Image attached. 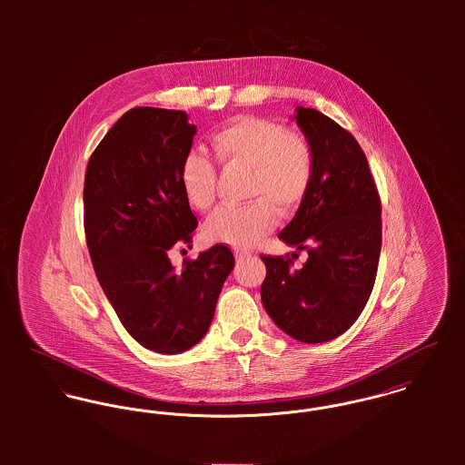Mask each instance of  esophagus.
I'll return each mask as SVG.
<instances>
[{
	"instance_id": "34e87169",
	"label": "esophagus",
	"mask_w": 465,
	"mask_h": 465,
	"mask_svg": "<svg viewBox=\"0 0 465 465\" xmlns=\"http://www.w3.org/2000/svg\"><path fill=\"white\" fill-rule=\"evenodd\" d=\"M234 256H236V260H249L252 254L249 251H236Z\"/></svg>"
}]
</instances>
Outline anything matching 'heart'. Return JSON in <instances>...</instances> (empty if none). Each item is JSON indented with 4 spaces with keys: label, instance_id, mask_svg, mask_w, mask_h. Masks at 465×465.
<instances>
[{
    "label": "heart",
    "instance_id": "b5f03b06",
    "mask_svg": "<svg viewBox=\"0 0 465 465\" xmlns=\"http://www.w3.org/2000/svg\"><path fill=\"white\" fill-rule=\"evenodd\" d=\"M214 157L227 166L252 170L247 205H223L203 225V236L214 243L247 249L277 223V211L290 213L308 197L317 155L312 139L281 122L243 116L211 137ZM216 164L202 152H190L181 164V184L188 202L200 211L216 199Z\"/></svg>",
    "mask_w": 465,
    "mask_h": 465
}]
</instances>
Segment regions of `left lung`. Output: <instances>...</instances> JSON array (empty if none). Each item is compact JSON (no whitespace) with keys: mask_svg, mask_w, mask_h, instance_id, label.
Masks as SVG:
<instances>
[{"mask_svg":"<svg viewBox=\"0 0 465 465\" xmlns=\"http://www.w3.org/2000/svg\"><path fill=\"white\" fill-rule=\"evenodd\" d=\"M295 120L317 155L312 190L279 238L308 252L262 256V301L270 319L304 343L347 331L374 288L381 252V199L354 135L326 114L297 107Z\"/></svg>","mask_w":465,"mask_h":465,"instance_id":"8db88e82","label":"left lung"}]
</instances>
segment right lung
<instances>
[{
    "label": "right lung",
    "mask_w": 465,
    "mask_h": 465,
    "mask_svg": "<svg viewBox=\"0 0 465 465\" xmlns=\"http://www.w3.org/2000/svg\"><path fill=\"white\" fill-rule=\"evenodd\" d=\"M195 125L183 111L134 107L89 157L84 231L98 282L143 347L179 354L203 338L234 256L223 243L175 270L199 222L181 184Z\"/></svg>",
    "instance_id": "obj_1"
}]
</instances>
